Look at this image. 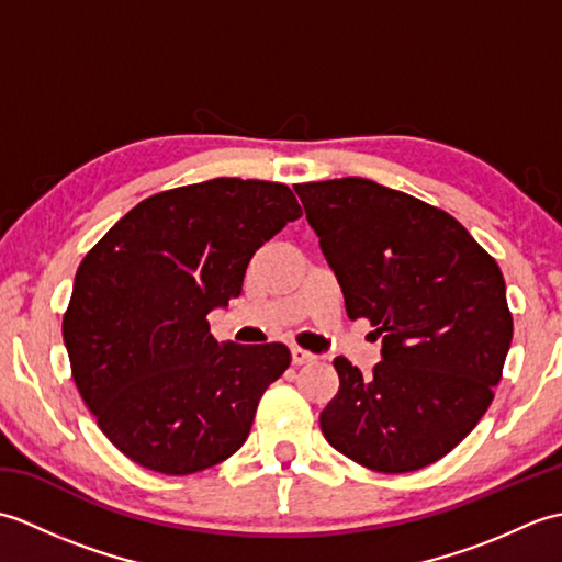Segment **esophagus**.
<instances>
[{
  "label": "esophagus",
  "instance_id": "34e87169",
  "mask_svg": "<svg viewBox=\"0 0 562 562\" xmlns=\"http://www.w3.org/2000/svg\"><path fill=\"white\" fill-rule=\"evenodd\" d=\"M306 362H314V355L302 350V348H292V364L300 367V364H306Z\"/></svg>",
  "mask_w": 562,
  "mask_h": 562
}]
</instances>
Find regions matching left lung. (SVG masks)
<instances>
[{
  "instance_id": "obj_1",
  "label": "left lung",
  "mask_w": 562,
  "mask_h": 562,
  "mask_svg": "<svg viewBox=\"0 0 562 562\" xmlns=\"http://www.w3.org/2000/svg\"><path fill=\"white\" fill-rule=\"evenodd\" d=\"M294 193L348 318H369L381 336L372 376L336 357L340 389L321 432L372 471L425 469L479 425L503 376L512 342L503 272L451 214L369 178Z\"/></svg>"
}]
</instances>
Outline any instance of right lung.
<instances>
[{"instance_id":"right-lung-1","label":"right lung","mask_w":562,"mask_h":562,"mask_svg":"<svg viewBox=\"0 0 562 562\" xmlns=\"http://www.w3.org/2000/svg\"><path fill=\"white\" fill-rule=\"evenodd\" d=\"M300 217L288 186L214 178L142 200L81 260L63 321L71 376L127 459L188 475L244 445L290 350L217 342L207 314Z\"/></svg>"}]
</instances>
